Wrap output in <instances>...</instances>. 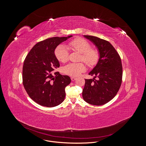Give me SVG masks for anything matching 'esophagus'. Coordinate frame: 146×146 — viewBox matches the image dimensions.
<instances>
[{"label": "esophagus", "instance_id": "34e87169", "mask_svg": "<svg viewBox=\"0 0 146 146\" xmlns=\"http://www.w3.org/2000/svg\"><path fill=\"white\" fill-rule=\"evenodd\" d=\"M70 78H71V80H72V81H74V80L76 79V77H73V76L71 77Z\"/></svg>", "mask_w": 146, "mask_h": 146}]
</instances>
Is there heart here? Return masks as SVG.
<instances>
[{"instance_id": "b5f03b06", "label": "heart", "mask_w": 146, "mask_h": 146, "mask_svg": "<svg viewBox=\"0 0 146 146\" xmlns=\"http://www.w3.org/2000/svg\"><path fill=\"white\" fill-rule=\"evenodd\" d=\"M67 46L73 51L80 53L81 56L79 61H83L89 67L96 64L99 60L98 50L92 48L90 44L83 38H75L68 42ZM55 55L60 62H65L68 60V49L64 45H59L55 50ZM85 70L83 63H70L63 68V72L70 76H76Z\"/></svg>"}]
</instances>
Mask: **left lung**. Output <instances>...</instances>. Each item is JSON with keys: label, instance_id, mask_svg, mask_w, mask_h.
Listing matches in <instances>:
<instances>
[{"label": "left lung", "instance_id": "1", "mask_svg": "<svg viewBox=\"0 0 146 146\" xmlns=\"http://www.w3.org/2000/svg\"><path fill=\"white\" fill-rule=\"evenodd\" d=\"M84 37L96 45L100 58L96 66L89 73L94 76V78L85 79L82 95L84 100L89 104L103 105L115 97L120 88L123 76L121 58L110 42L91 35Z\"/></svg>", "mask_w": 146, "mask_h": 146}]
</instances>
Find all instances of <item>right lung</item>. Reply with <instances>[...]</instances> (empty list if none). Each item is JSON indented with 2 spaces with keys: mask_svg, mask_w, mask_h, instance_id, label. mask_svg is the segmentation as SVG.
<instances>
[{
  "mask_svg": "<svg viewBox=\"0 0 146 146\" xmlns=\"http://www.w3.org/2000/svg\"><path fill=\"white\" fill-rule=\"evenodd\" d=\"M72 36H55L39 42L26 56L22 70L23 85L29 96L36 104L52 107L64 101L65 88L70 83L71 79L58 72H53L60 67L55 50Z\"/></svg>",
  "mask_w": 146,
  "mask_h": 146,
  "instance_id": "add662e5",
  "label": "right lung"
}]
</instances>
